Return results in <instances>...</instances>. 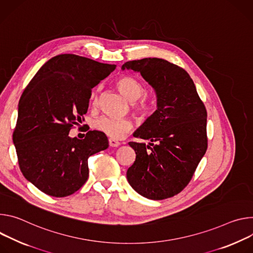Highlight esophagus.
Instances as JSON below:
<instances>
[{
	"instance_id": "1",
	"label": "esophagus",
	"mask_w": 253,
	"mask_h": 253,
	"mask_svg": "<svg viewBox=\"0 0 253 253\" xmlns=\"http://www.w3.org/2000/svg\"><path fill=\"white\" fill-rule=\"evenodd\" d=\"M108 143L111 148H118L121 145V143L118 141V139H115V138H109Z\"/></svg>"
}]
</instances>
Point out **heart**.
<instances>
[{"label":"heart","mask_w":253,"mask_h":253,"mask_svg":"<svg viewBox=\"0 0 253 253\" xmlns=\"http://www.w3.org/2000/svg\"><path fill=\"white\" fill-rule=\"evenodd\" d=\"M116 85L119 91L129 101H134L137 98L141 97L144 94V86L142 83L137 81L136 79L130 76H122L118 78L116 81ZM97 91L92 93V101L93 104L97 103ZM135 109L137 112L142 115H148L153 109V104L148 99H142L136 105ZM94 127L103 132L110 138H122L125 134H126L132 127V122L127 119H117V118H109V117H102L95 121Z\"/></svg>","instance_id":"b5f03b06"}]
</instances>
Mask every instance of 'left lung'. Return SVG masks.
<instances>
[{
	"instance_id": "1",
	"label": "left lung",
	"mask_w": 253,
	"mask_h": 253,
	"mask_svg": "<svg viewBox=\"0 0 253 253\" xmlns=\"http://www.w3.org/2000/svg\"><path fill=\"white\" fill-rule=\"evenodd\" d=\"M123 70L138 72L153 87L157 109L130 142L135 161L126 172L131 188L151 200L180 193L190 182L207 150V111L190 75L161 58L127 61Z\"/></svg>"
}]
</instances>
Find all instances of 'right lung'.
<instances>
[{
	"mask_svg": "<svg viewBox=\"0 0 253 253\" xmlns=\"http://www.w3.org/2000/svg\"><path fill=\"white\" fill-rule=\"evenodd\" d=\"M74 54L49 59L25 88L13 133L24 177L43 193L66 197L88 178L87 159L108 148L107 137L89 130L69 136L88 109L91 89L116 69Z\"/></svg>",
	"mask_w": 253,
	"mask_h": 253,
	"instance_id": "1",
	"label": "right lung"
}]
</instances>
